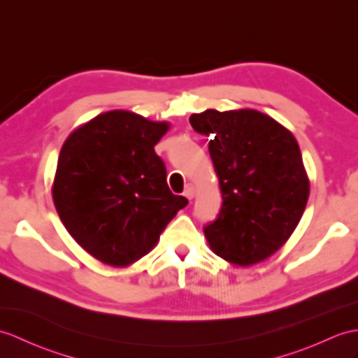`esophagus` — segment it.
<instances>
[{"mask_svg": "<svg viewBox=\"0 0 358 358\" xmlns=\"http://www.w3.org/2000/svg\"><path fill=\"white\" fill-rule=\"evenodd\" d=\"M185 196L187 198V199H192L194 196H195V186L194 185H189L186 186V189H185Z\"/></svg>", "mask_w": 358, "mask_h": 358, "instance_id": "1", "label": "esophagus"}]
</instances>
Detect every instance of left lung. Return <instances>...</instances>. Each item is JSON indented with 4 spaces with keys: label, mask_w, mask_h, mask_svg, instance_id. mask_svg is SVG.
<instances>
[{
    "label": "left lung",
    "mask_w": 358,
    "mask_h": 358,
    "mask_svg": "<svg viewBox=\"0 0 358 358\" xmlns=\"http://www.w3.org/2000/svg\"><path fill=\"white\" fill-rule=\"evenodd\" d=\"M189 122L210 137L222 198L218 218L204 227L207 243L238 267L265 261L293 235L310 196L297 140L270 115L250 108L206 110Z\"/></svg>",
    "instance_id": "8db88e82"
}]
</instances>
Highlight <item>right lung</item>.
<instances>
[{"mask_svg": "<svg viewBox=\"0 0 358 358\" xmlns=\"http://www.w3.org/2000/svg\"><path fill=\"white\" fill-rule=\"evenodd\" d=\"M124 110L96 115L66 137L52 187L57 215L97 261L128 267L152 250L185 196L173 195L154 146L169 131Z\"/></svg>", "mask_w": 358, "mask_h": 358, "instance_id": "obj_1", "label": "right lung"}]
</instances>
